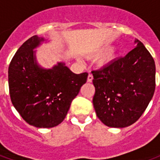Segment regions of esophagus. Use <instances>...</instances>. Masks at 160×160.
I'll list each match as a JSON object with an SVG mask.
<instances>
[{
    "label": "esophagus",
    "mask_w": 160,
    "mask_h": 160,
    "mask_svg": "<svg viewBox=\"0 0 160 160\" xmlns=\"http://www.w3.org/2000/svg\"><path fill=\"white\" fill-rule=\"evenodd\" d=\"M92 79H93V76H92V74H89L88 76V79H87V80H88V82H92Z\"/></svg>",
    "instance_id": "obj_1"
}]
</instances>
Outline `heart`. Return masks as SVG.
I'll return each instance as SVG.
<instances>
[{"mask_svg":"<svg viewBox=\"0 0 160 160\" xmlns=\"http://www.w3.org/2000/svg\"><path fill=\"white\" fill-rule=\"evenodd\" d=\"M112 49H113V47L112 46L102 47V48H101L100 49H98V50L97 51L96 53H94V57H102L103 55H106L107 53H110V52L112 50ZM114 58H115V56H114L113 53H109V55H107V57H106V61H107V62H111L114 59Z\"/></svg>","mask_w":160,"mask_h":160,"instance_id":"heart-1","label":"heart"}]
</instances>
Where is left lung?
Wrapping results in <instances>:
<instances>
[{"instance_id":"8db88e82","label":"left lung","mask_w":160,"mask_h":160,"mask_svg":"<svg viewBox=\"0 0 160 160\" xmlns=\"http://www.w3.org/2000/svg\"><path fill=\"white\" fill-rule=\"evenodd\" d=\"M134 43L136 47L124 57L92 72L97 116L111 128H125L135 123L155 92V61L140 41Z\"/></svg>"}]
</instances>
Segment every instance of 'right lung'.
Segmentation results:
<instances>
[{
	"label": "right lung",
	"mask_w": 160,
	"mask_h": 160,
	"mask_svg": "<svg viewBox=\"0 0 160 160\" xmlns=\"http://www.w3.org/2000/svg\"><path fill=\"white\" fill-rule=\"evenodd\" d=\"M44 37L33 36L19 47L9 66L10 99L30 125L53 128L63 121L72 100L87 81L88 73L75 74L63 62L51 68L38 63L36 49Z\"/></svg>",
	"instance_id": "1"
}]
</instances>
